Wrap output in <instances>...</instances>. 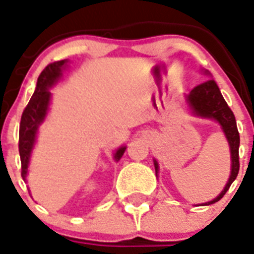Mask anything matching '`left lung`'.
Masks as SVG:
<instances>
[{
  "label": "left lung",
  "instance_id": "obj_1",
  "mask_svg": "<svg viewBox=\"0 0 254 254\" xmlns=\"http://www.w3.org/2000/svg\"><path fill=\"white\" fill-rule=\"evenodd\" d=\"M203 74L210 77V73L207 70H203ZM185 102L190 109L191 115H194L201 119L206 120H214L219 124L222 130H223L226 139L230 146L231 152V174L228 177V181L223 190L220 191L219 195H216L213 201L205 202L202 205H213L219 201L226 191L230 189L231 184L234 183L236 176L239 174V146H240V135H239L238 127H236V120H235L234 112L231 111L227 103L223 99L218 84L214 79H207L203 83L195 86L188 95H185ZM154 166H155V175L159 174V164L154 159Z\"/></svg>",
  "mask_w": 254,
  "mask_h": 254
}]
</instances>
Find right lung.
Wrapping results in <instances>:
<instances>
[{"instance_id": "right-lung-1", "label": "right lung", "mask_w": 254, "mask_h": 254, "mask_svg": "<svg viewBox=\"0 0 254 254\" xmlns=\"http://www.w3.org/2000/svg\"><path fill=\"white\" fill-rule=\"evenodd\" d=\"M66 66L67 60H63V61L49 64L48 66L41 71L38 78L34 95L31 96V100L22 113L19 127V155L20 163H22V177L24 181H26L27 172H28L31 154H32L34 146L36 143L39 127L44 123L45 117L48 115L49 104H51V99H52V94L49 90L59 82ZM125 150H127V146H120L113 152L115 162H119L121 159Z\"/></svg>"}]
</instances>
